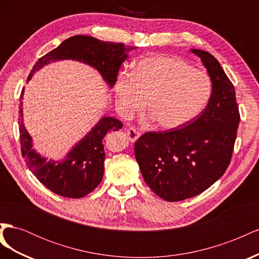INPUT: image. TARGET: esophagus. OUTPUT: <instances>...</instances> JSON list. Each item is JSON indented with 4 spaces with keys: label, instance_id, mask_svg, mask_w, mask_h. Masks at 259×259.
Here are the masks:
<instances>
[{
    "label": "esophagus",
    "instance_id": "esophagus-1",
    "mask_svg": "<svg viewBox=\"0 0 259 259\" xmlns=\"http://www.w3.org/2000/svg\"><path fill=\"white\" fill-rule=\"evenodd\" d=\"M125 133H126L127 139L131 140V142H134V140H136L140 136V133L137 130H135L134 127L126 128L125 130Z\"/></svg>",
    "mask_w": 259,
    "mask_h": 259
}]
</instances>
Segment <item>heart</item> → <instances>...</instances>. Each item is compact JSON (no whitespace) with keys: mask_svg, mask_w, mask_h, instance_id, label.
Wrapping results in <instances>:
<instances>
[{"mask_svg":"<svg viewBox=\"0 0 259 259\" xmlns=\"http://www.w3.org/2000/svg\"><path fill=\"white\" fill-rule=\"evenodd\" d=\"M117 107L125 114L147 110L161 128L174 130L194 120L211 95L208 75L186 61L164 55L137 61L132 76L121 73L115 84Z\"/></svg>","mask_w":259,"mask_h":259,"instance_id":"heart-1","label":"heart"}]
</instances>
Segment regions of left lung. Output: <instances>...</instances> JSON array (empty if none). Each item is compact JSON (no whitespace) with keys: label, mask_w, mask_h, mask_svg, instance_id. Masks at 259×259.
<instances>
[{"label":"left lung","mask_w":259,"mask_h":259,"mask_svg":"<svg viewBox=\"0 0 259 259\" xmlns=\"http://www.w3.org/2000/svg\"><path fill=\"white\" fill-rule=\"evenodd\" d=\"M207 69L211 95L207 106L182 127L147 132L134 144L147 185L168 202L195 197L229 166L240 122L234 86L213 55L192 50Z\"/></svg>","instance_id":"obj_1"}]
</instances>
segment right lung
I'll list each match as a JSON object with an SVG mask.
<instances>
[{"label":"right lung","instance_id":"add662e5","mask_svg":"<svg viewBox=\"0 0 259 259\" xmlns=\"http://www.w3.org/2000/svg\"><path fill=\"white\" fill-rule=\"evenodd\" d=\"M136 48H125L122 43L100 41L88 35H74L67 38L55 49L38 59L28 76V80L43 66L51 61L73 59L83 61L103 75L107 83L113 86L122 62L127 58V52ZM23 89L21 91V96ZM20 96V99H21ZM22 103L19 107V139L22 158L28 168L46 188L58 195L79 199L91 193L100 184L104 176L105 151L103 139L109 131L123 127L120 120L104 116L80 143L70 151L65 160L48 161L32 149V142L22 123Z\"/></svg>","mask_w":259,"mask_h":259}]
</instances>
